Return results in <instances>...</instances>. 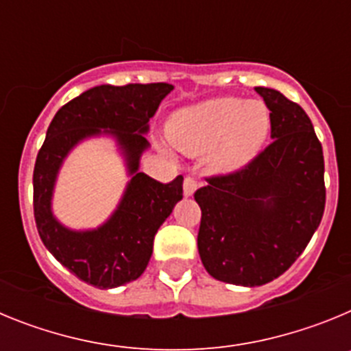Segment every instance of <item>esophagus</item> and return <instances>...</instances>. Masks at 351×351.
<instances>
[{"label": "esophagus", "mask_w": 351, "mask_h": 351, "mask_svg": "<svg viewBox=\"0 0 351 351\" xmlns=\"http://www.w3.org/2000/svg\"><path fill=\"white\" fill-rule=\"evenodd\" d=\"M197 181L193 178H188L184 179V184H182V190H184V197H193V193L197 191Z\"/></svg>", "instance_id": "obj_1"}]
</instances>
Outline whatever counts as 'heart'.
I'll list each match as a JSON object with an SVG mask.
<instances>
[{
  "mask_svg": "<svg viewBox=\"0 0 351 351\" xmlns=\"http://www.w3.org/2000/svg\"><path fill=\"white\" fill-rule=\"evenodd\" d=\"M271 130V112L258 100L216 98L184 108L172 117L169 137L190 156L210 154L216 172L244 169L262 151Z\"/></svg>",
  "mask_w": 351,
  "mask_h": 351,
  "instance_id": "heart-1",
  "label": "heart"
}]
</instances>
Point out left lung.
Listing matches in <instances>:
<instances>
[{"instance_id":"left-lung-1","label":"left lung","mask_w":351,"mask_h":351,"mask_svg":"<svg viewBox=\"0 0 351 351\" xmlns=\"http://www.w3.org/2000/svg\"><path fill=\"white\" fill-rule=\"evenodd\" d=\"M271 110L272 142L244 169L207 179L198 253L214 280L260 287L300 256L325 209L324 151L302 107L255 88Z\"/></svg>"}]
</instances>
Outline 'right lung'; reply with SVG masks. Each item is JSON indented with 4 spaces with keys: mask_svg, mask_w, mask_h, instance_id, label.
Here are the masks:
<instances>
[{
    "mask_svg": "<svg viewBox=\"0 0 351 351\" xmlns=\"http://www.w3.org/2000/svg\"><path fill=\"white\" fill-rule=\"evenodd\" d=\"M172 84L96 86L56 112L33 172V209L40 239L54 258L88 285L116 288L141 278L161 223L182 198V176L169 184L138 172L149 119ZM110 134L132 176L113 216L93 231H71L51 214V193L64 158L79 141Z\"/></svg>",
    "mask_w": 351,
    "mask_h": 351,
    "instance_id": "1",
    "label": "right lung"
}]
</instances>
